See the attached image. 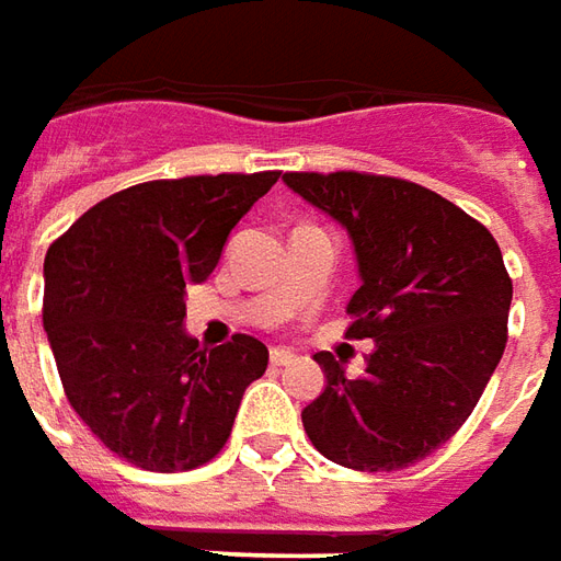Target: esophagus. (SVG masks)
I'll list each match as a JSON object with an SVG mask.
<instances>
[{
    "instance_id": "esophagus-1",
    "label": "esophagus",
    "mask_w": 561,
    "mask_h": 561,
    "mask_svg": "<svg viewBox=\"0 0 561 561\" xmlns=\"http://www.w3.org/2000/svg\"><path fill=\"white\" fill-rule=\"evenodd\" d=\"M268 359H272V365H277V368H284V365L296 363V356H293L289 351H284V347H274V351L268 353Z\"/></svg>"
}]
</instances>
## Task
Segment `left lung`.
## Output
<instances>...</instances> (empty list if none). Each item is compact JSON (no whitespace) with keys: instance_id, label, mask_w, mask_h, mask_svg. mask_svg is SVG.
I'll return each mask as SVG.
<instances>
[{"instance_id":"8db88e82","label":"left lung","mask_w":561,"mask_h":561,"mask_svg":"<svg viewBox=\"0 0 561 561\" xmlns=\"http://www.w3.org/2000/svg\"><path fill=\"white\" fill-rule=\"evenodd\" d=\"M284 184L323 210L356 256L351 337H371L365 375L332 353L313 359L325 389L301 411L325 459L399 471L456 435L490 383L514 299L486 226L426 186L359 172H289Z\"/></svg>"}]
</instances>
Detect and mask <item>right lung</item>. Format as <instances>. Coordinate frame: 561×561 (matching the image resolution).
Instances as JSON below:
<instances>
[{
	"label": "right lung",
	"mask_w": 561,
	"mask_h": 561,
	"mask_svg": "<svg viewBox=\"0 0 561 561\" xmlns=\"http://www.w3.org/2000/svg\"><path fill=\"white\" fill-rule=\"evenodd\" d=\"M280 174H202L129 186L78 217L45 256V332L75 414L145 471H190L232 432L268 347L202 351L186 284L208 280L238 220Z\"/></svg>",
	"instance_id": "right-lung-1"
}]
</instances>
